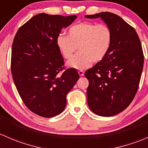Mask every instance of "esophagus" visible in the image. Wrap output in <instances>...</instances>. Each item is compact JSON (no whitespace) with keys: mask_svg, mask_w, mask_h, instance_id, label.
I'll return each instance as SVG.
<instances>
[{"mask_svg":"<svg viewBox=\"0 0 148 148\" xmlns=\"http://www.w3.org/2000/svg\"><path fill=\"white\" fill-rule=\"evenodd\" d=\"M78 73H79V74L80 77H83V76L84 75V71H82V70H80V71H79Z\"/></svg>","mask_w":148,"mask_h":148,"instance_id":"34e87169","label":"esophagus"}]
</instances>
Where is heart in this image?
<instances>
[{
    "label": "heart",
    "mask_w": 148,
    "mask_h": 148,
    "mask_svg": "<svg viewBox=\"0 0 148 148\" xmlns=\"http://www.w3.org/2000/svg\"><path fill=\"white\" fill-rule=\"evenodd\" d=\"M112 42V31L106 24L83 22L71 26L69 35L60 34L56 44L61 53L66 59H70L77 50L68 65L77 69H84L92 62H101L110 50Z\"/></svg>",
    "instance_id": "obj_1"
}]
</instances>
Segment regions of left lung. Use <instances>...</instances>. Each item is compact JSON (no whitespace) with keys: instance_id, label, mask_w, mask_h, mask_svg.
Listing matches in <instances>:
<instances>
[{"instance_id":"8db88e82","label":"left lung","mask_w":148,"mask_h":148,"mask_svg":"<svg viewBox=\"0 0 148 148\" xmlns=\"http://www.w3.org/2000/svg\"><path fill=\"white\" fill-rule=\"evenodd\" d=\"M85 17L100 18L112 31L107 54L85 72L89 107L97 115L111 117L125 110L136 95L144 64L141 43L135 30L117 15L102 12Z\"/></svg>"}]
</instances>
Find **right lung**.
Wrapping results in <instances>:
<instances>
[{"mask_svg":"<svg viewBox=\"0 0 148 148\" xmlns=\"http://www.w3.org/2000/svg\"><path fill=\"white\" fill-rule=\"evenodd\" d=\"M77 18L39 13L15 36L11 53L13 81L26 107L41 117L49 118L62 113L66 95L79 79L75 69L59 74L64 63L56 44L62 28Z\"/></svg>","mask_w":148,"mask_h":148,"instance_id":"obj_1","label":"right lung"}]
</instances>
